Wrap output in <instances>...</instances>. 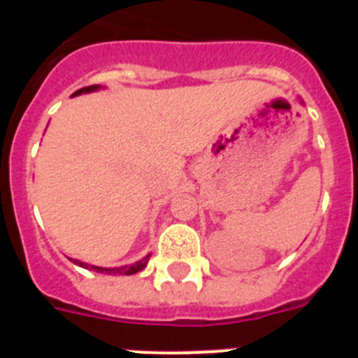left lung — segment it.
Returning <instances> with one entry per match:
<instances>
[{"mask_svg": "<svg viewBox=\"0 0 358 358\" xmlns=\"http://www.w3.org/2000/svg\"><path fill=\"white\" fill-rule=\"evenodd\" d=\"M301 103H303V100H301Z\"/></svg>", "mask_w": 358, "mask_h": 358, "instance_id": "obj_1", "label": "left lung"}]
</instances>
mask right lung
<instances>
[{
    "mask_svg": "<svg viewBox=\"0 0 358 358\" xmlns=\"http://www.w3.org/2000/svg\"><path fill=\"white\" fill-rule=\"evenodd\" d=\"M100 90V85H90V87H82V90L75 91V93L71 94V96H78V94H85V93H93V91H98ZM148 258H150V255H147L145 258H141V260H138L136 264H131V265H122V267H96V265H90L85 264V262H80V260H69L73 262L75 265H80V267L84 268H93V271H96V273H106V274H113V276H116V274H122V276H131V274H136L140 273V271H143L145 267H147L148 264Z\"/></svg>",
    "mask_w": 358,
    "mask_h": 358,
    "instance_id": "right-lung-1",
    "label": "right lung"
}]
</instances>
